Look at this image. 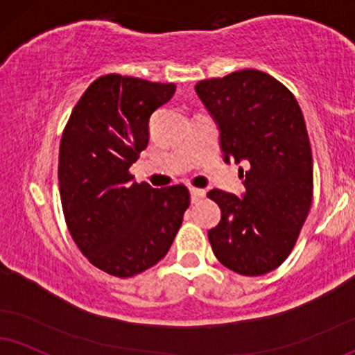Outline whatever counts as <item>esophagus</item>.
<instances>
[{
	"label": "esophagus",
	"mask_w": 355,
	"mask_h": 355,
	"mask_svg": "<svg viewBox=\"0 0 355 355\" xmlns=\"http://www.w3.org/2000/svg\"><path fill=\"white\" fill-rule=\"evenodd\" d=\"M189 192H191L192 202H199V200L205 196V192L202 189H198V187H189Z\"/></svg>",
	"instance_id": "34e87169"
}]
</instances>
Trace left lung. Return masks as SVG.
Returning a JSON list of instances; mask_svg holds the SVG:
<instances>
[{
    "instance_id": "8db88e82",
    "label": "left lung",
    "mask_w": 355,
    "mask_h": 355,
    "mask_svg": "<svg viewBox=\"0 0 355 355\" xmlns=\"http://www.w3.org/2000/svg\"><path fill=\"white\" fill-rule=\"evenodd\" d=\"M220 130L229 163H245L242 199L220 189L207 198L220 207L209 230L217 260L245 277H260L286 260L313 202V155L295 95L270 73L245 69L196 85Z\"/></svg>"
}]
</instances>
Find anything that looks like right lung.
<instances>
[{"label": "right lung", "instance_id": "right-lung-1", "mask_svg": "<svg viewBox=\"0 0 355 355\" xmlns=\"http://www.w3.org/2000/svg\"><path fill=\"white\" fill-rule=\"evenodd\" d=\"M176 85L108 73L71 113L59 148L65 224L92 265L130 278L163 260L191 198L186 186L135 182L130 166L150 141V116Z\"/></svg>", "mask_w": 355, "mask_h": 355}]
</instances>
